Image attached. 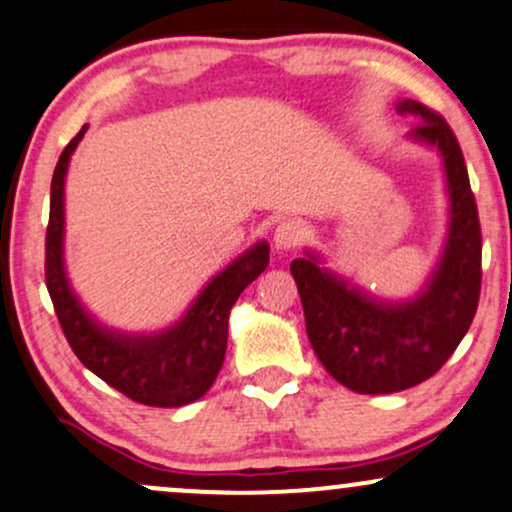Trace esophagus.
<instances>
[{"instance_id":"esophagus-1","label":"esophagus","mask_w":512,"mask_h":512,"mask_svg":"<svg viewBox=\"0 0 512 512\" xmlns=\"http://www.w3.org/2000/svg\"><path fill=\"white\" fill-rule=\"evenodd\" d=\"M305 236H308V228L303 221H281L274 231V245L279 250H293L303 243Z\"/></svg>"}]
</instances>
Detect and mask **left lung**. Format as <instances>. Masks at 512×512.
Listing matches in <instances>:
<instances>
[{
	"mask_svg": "<svg viewBox=\"0 0 512 512\" xmlns=\"http://www.w3.org/2000/svg\"><path fill=\"white\" fill-rule=\"evenodd\" d=\"M397 110L421 120L411 137L438 146L448 178V240L426 289L411 301L383 303L322 269L313 252L291 262L317 358L361 395L402 392L436 375L472 325L481 291L479 211L455 132L424 103L402 101Z\"/></svg>",
	"mask_w": 512,
	"mask_h": 512,
	"instance_id": "obj_1",
	"label": "left lung"
}]
</instances>
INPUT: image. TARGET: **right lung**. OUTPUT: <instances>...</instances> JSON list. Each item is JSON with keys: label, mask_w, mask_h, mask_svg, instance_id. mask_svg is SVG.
<instances>
[{"label": "right lung", "mask_w": 512, "mask_h": 512, "mask_svg": "<svg viewBox=\"0 0 512 512\" xmlns=\"http://www.w3.org/2000/svg\"><path fill=\"white\" fill-rule=\"evenodd\" d=\"M84 132L86 127H81V132L64 146L50 187L45 284L55 315L76 358L110 387L146 407H182L195 402L214 385L226 356L228 315L245 286L267 269L269 245L257 243L216 274L187 315L170 330L149 337L105 330L76 301L62 262L64 175L69 156L74 154Z\"/></svg>", "instance_id": "obj_1"}]
</instances>
